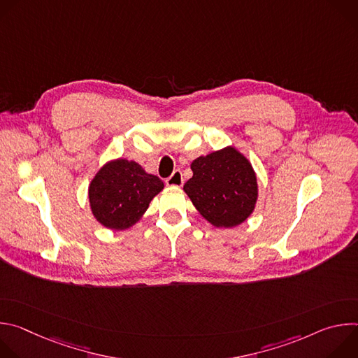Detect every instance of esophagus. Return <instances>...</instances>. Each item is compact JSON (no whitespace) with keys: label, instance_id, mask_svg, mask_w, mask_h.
Listing matches in <instances>:
<instances>
[{"label":"esophagus","instance_id":"34e87169","mask_svg":"<svg viewBox=\"0 0 358 358\" xmlns=\"http://www.w3.org/2000/svg\"><path fill=\"white\" fill-rule=\"evenodd\" d=\"M166 184L169 187H181L184 184V178H182V174L181 171L176 170L167 180H166Z\"/></svg>","mask_w":358,"mask_h":358}]
</instances>
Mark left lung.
I'll return each instance as SVG.
<instances>
[{
  "label": "left lung",
  "mask_w": 358,
  "mask_h": 358,
  "mask_svg": "<svg viewBox=\"0 0 358 358\" xmlns=\"http://www.w3.org/2000/svg\"><path fill=\"white\" fill-rule=\"evenodd\" d=\"M191 170L184 191L208 222L232 228L252 214L258 198L257 176L234 147L198 157Z\"/></svg>",
  "instance_id": "left-lung-1"
}]
</instances>
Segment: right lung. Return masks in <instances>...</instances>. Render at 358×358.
Segmentation results:
<instances>
[{"mask_svg": "<svg viewBox=\"0 0 358 358\" xmlns=\"http://www.w3.org/2000/svg\"><path fill=\"white\" fill-rule=\"evenodd\" d=\"M164 188L140 164L119 159L108 163L90 182L89 201L94 218L106 228L122 231L136 224L150 201Z\"/></svg>", "mask_w": 358, "mask_h": 358, "instance_id": "right-lung-1", "label": "right lung"}]
</instances>
